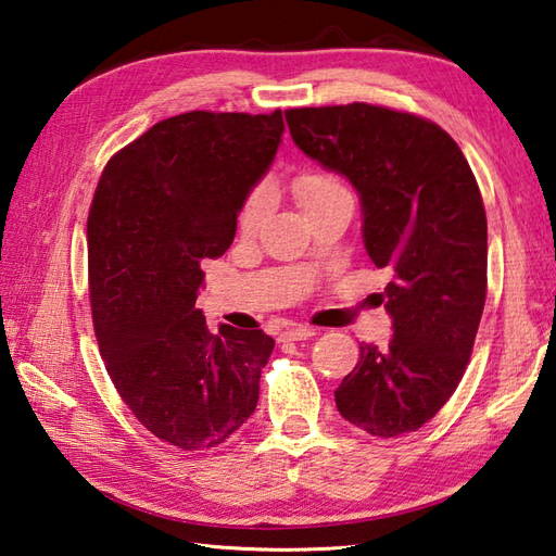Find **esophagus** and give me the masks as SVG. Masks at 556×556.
<instances>
[{
    "instance_id": "1",
    "label": "esophagus",
    "mask_w": 556,
    "mask_h": 556,
    "mask_svg": "<svg viewBox=\"0 0 556 556\" xmlns=\"http://www.w3.org/2000/svg\"><path fill=\"white\" fill-rule=\"evenodd\" d=\"M316 336V330L309 326H298V328H288L280 332L282 342H298V340H309Z\"/></svg>"
}]
</instances>
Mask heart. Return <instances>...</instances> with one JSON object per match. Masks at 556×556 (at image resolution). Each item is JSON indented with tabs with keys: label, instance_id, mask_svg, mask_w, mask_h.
Returning <instances> with one entry per match:
<instances>
[{
	"label": "heart",
	"instance_id": "heart-1",
	"mask_svg": "<svg viewBox=\"0 0 556 556\" xmlns=\"http://www.w3.org/2000/svg\"><path fill=\"white\" fill-rule=\"evenodd\" d=\"M292 190L298 194L304 212H309V208H314L320 202L332 200V197L348 194V190H344L336 178L324 174V170H304V174L294 178ZM270 206H274V192H270L268 185H256V188L247 194V200L242 202L240 216H238L240 230L254 232L264 224Z\"/></svg>",
	"mask_w": 556,
	"mask_h": 556
}]
</instances>
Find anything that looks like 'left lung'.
Here are the masks:
<instances>
[{
	"label": "left lung",
	"mask_w": 556,
	"mask_h": 556,
	"mask_svg": "<svg viewBox=\"0 0 556 556\" xmlns=\"http://www.w3.org/2000/svg\"><path fill=\"white\" fill-rule=\"evenodd\" d=\"M294 144L350 180L362 238L388 268V348L362 344L336 404L344 421L397 438L430 421L466 371L488 282V220L471 166L435 123L354 102L290 109Z\"/></svg>",
	"instance_id": "1"
}]
</instances>
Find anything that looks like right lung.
<instances>
[{
    "mask_svg": "<svg viewBox=\"0 0 556 556\" xmlns=\"http://www.w3.org/2000/svg\"><path fill=\"white\" fill-rule=\"evenodd\" d=\"M282 111H190L111 156L88 218L90 302L111 382L135 418L178 450L218 447L250 418L274 352L264 330L218 326L197 309L206 258L282 142Z\"/></svg>",
    "mask_w": 556,
    "mask_h": 556,
    "instance_id": "add662e5",
    "label": "right lung"
}]
</instances>
